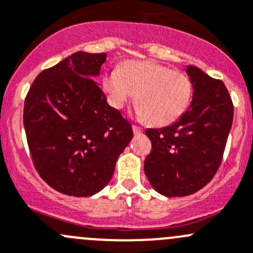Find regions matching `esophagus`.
I'll use <instances>...</instances> for the list:
<instances>
[{
    "mask_svg": "<svg viewBox=\"0 0 253 253\" xmlns=\"http://www.w3.org/2000/svg\"><path fill=\"white\" fill-rule=\"evenodd\" d=\"M132 129H133V133L137 135V134H142V132H143V129L140 128V127H138V126H133L132 127Z\"/></svg>",
    "mask_w": 253,
    "mask_h": 253,
    "instance_id": "obj_1",
    "label": "esophagus"
}]
</instances>
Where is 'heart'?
I'll list each match as a JSON object with an SVG mask.
<instances>
[{
	"label": "heart",
	"mask_w": 253,
	"mask_h": 253,
	"mask_svg": "<svg viewBox=\"0 0 253 253\" xmlns=\"http://www.w3.org/2000/svg\"><path fill=\"white\" fill-rule=\"evenodd\" d=\"M102 88L114 109H122L135 94V114L155 126L177 121L193 97L189 76L155 62H126L103 78Z\"/></svg>",
	"instance_id": "b5f03b06"
}]
</instances>
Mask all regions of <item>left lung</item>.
<instances>
[{
	"instance_id": "8db88e82",
	"label": "left lung",
	"mask_w": 253,
	"mask_h": 253,
	"mask_svg": "<svg viewBox=\"0 0 253 253\" xmlns=\"http://www.w3.org/2000/svg\"><path fill=\"white\" fill-rule=\"evenodd\" d=\"M193 84L188 110L162 128H148L151 151L145 158L149 183L167 198L187 196L204 188L222 162L234 108L227 87L193 65L185 66Z\"/></svg>"
}]
</instances>
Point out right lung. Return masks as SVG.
Instances as JSON below:
<instances>
[{"mask_svg": "<svg viewBox=\"0 0 253 253\" xmlns=\"http://www.w3.org/2000/svg\"><path fill=\"white\" fill-rule=\"evenodd\" d=\"M105 53L75 52L35 79L24 104V128L42 179L70 196L106 187L133 138L132 126L95 82Z\"/></svg>", "mask_w": 253, "mask_h": 253, "instance_id": "1", "label": "right lung"}]
</instances>
